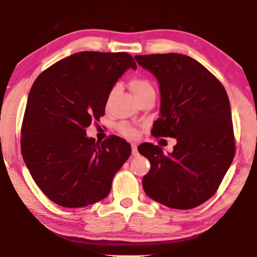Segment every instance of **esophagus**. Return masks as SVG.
I'll return each instance as SVG.
<instances>
[{
	"label": "esophagus",
	"mask_w": 257,
	"mask_h": 257,
	"mask_svg": "<svg viewBox=\"0 0 257 257\" xmlns=\"http://www.w3.org/2000/svg\"><path fill=\"white\" fill-rule=\"evenodd\" d=\"M132 152H133V156H138V149H137V145H133L132 146Z\"/></svg>",
	"instance_id": "1"
}]
</instances>
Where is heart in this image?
<instances>
[{
    "label": "heart",
    "mask_w": 257,
    "mask_h": 257,
    "mask_svg": "<svg viewBox=\"0 0 257 257\" xmlns=\"http://www.w3.org/2000/svg\"><path fill=\"white\" fill-rule=\"evenodd\" d=\"M129 88L132 89V91L134 92V95L136 96L137 99H141L143 97L148 96L150 94H155V87L152 85L151 81L145 77H140V76H135V77L130 78ZM116 91H117V86H114L110 90V92L108 94L107 102L111 100V98ZM117 129L120 134L127 138H132V139L137 138L139 135L138 130L128 122H120L117 125Z\"/></svg>",
    "instance_id": "b5f03b06"
}]
</instances>
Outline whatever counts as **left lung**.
Instances as JSON below:
<instances>
[{"label": "left lung", "mask_w": 257, "mask_h": 257, "mask_svg": "<svg viewBox=\"0 0 257 257\" xmlns=\"http://www.w3.org/2000/svg\"><path fill=\"white\" fill-rule=\"evenodd\" d=\"M135 58L160 84V118L152 136L177 139L168 156L152 144L138 147L151 165L144 190L171 209H193L216 192L235 155L227 94L214 75L189 56L169 53Z\"/></svg>", "instance_id": "left-lung-1"}]
</instances>
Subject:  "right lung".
Wrapping results in <instances>:
<instances>
[{"label":"right lung","mask_w":257,"mask_h":257,"mask_svg":"<svg viewBox=\"0 0 257 257\" xmlns=\"http://www.w3.org/2000/svg\"><path fill=\"white\" fill-rule=\"evenodd\" d=\"M130 67L137 69L128 53L80 52L52 65L33 84L22 123V156L54 203L83 207L110 192L132 147L117 136L96 143L86 137V128L105 114L108 94Z\"/></svg>","instance_id":"add662e5"}]
</instances>
